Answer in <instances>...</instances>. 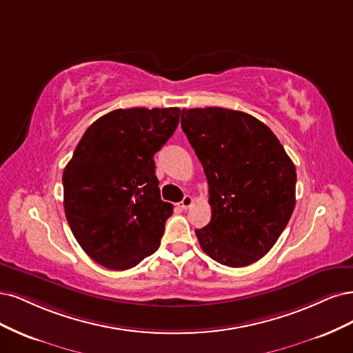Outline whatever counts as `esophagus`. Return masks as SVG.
<instances>
[{"mask_svg": "<svg viewBox=\"0 0 353 353\" xmlns=\"http://www.w3.org/2000/svg\"><path fill=\"white\" fill-rule=\"evenodd\" d=\"M192 203H193V198L190 195H186L183 199H181V202L179 203V207L181 210H188L192 205Z\"/></svg>", "mask_w": 353, "mask_h": 353, "instance_id": "34e87169", "label": "esophagus"}]
</instances>
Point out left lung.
<instances>
[{"mask_svg":"<svg viewBox=\"0 0 353 353\" xmlns=\"http://www.w3.org/2000/svg\"><path fill=\"white\" fill-rule=\"evenodd\" d=\"M181 129L210 188L211 221L195 230L202 251L227 267L256 263L293 212V161L263 121L242 111L185 108Z\"/></svg>","mask_w":353,"mask_h":353,"instance_id":"8db88e82","label":"left lung"}]
</instances>
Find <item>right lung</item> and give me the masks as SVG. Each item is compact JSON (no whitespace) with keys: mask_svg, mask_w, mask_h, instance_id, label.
I'll use <instances>...</instances> for the list:
<instances>
[{"mask_svg":"<svg viewBox=\"0 0 353 353\" xmlns=\"http://www.w3.org/2000/svg\"><path fill=\"white\" fill-rule=\"evenodd\" d=\"M180 108L114 110L94 121L63 173L64 211L99 265L129 270L160 246L173 205L161 201L154 154L172 138Z\"/></svg>","mask_w":353,"mask_h":353,"instance_id":"1","label":"right lung"}]
</instances>
